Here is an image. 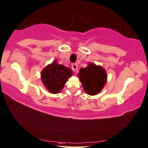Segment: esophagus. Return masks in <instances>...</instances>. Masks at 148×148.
Wrapping results in <instances>:
<instances>
[{
	"mask_svg": "<svg viewBox=\"0 0 148 148\" xmlns=\"http://www.w3.org/2000/svg\"><path fill=\"white\" fill-rule=\"evenodd\" d=\"M72 69H73L74 71H76V70L77 69V64H76V63H74V64H72Z\"/></svg>",
	"mask_w": 148,
	"mask_h": 148,
	"instance_id": "esophagus-1",
	"label": "esophagus"
}]
</instances>
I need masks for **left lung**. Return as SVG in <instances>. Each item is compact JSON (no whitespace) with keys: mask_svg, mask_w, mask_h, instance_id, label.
Instances as JSON below:
<instances>
[{"mask_svg":"<svg viewBox=\"0 0 148 148\" xmlns=\"http://www.w3.org/2000/svg\"><path fill=\"white\" fill-rule=\"evenodd\" d=\"M85 92L96 95L103 88L107 82V73L100 65L90 63L85 68L79 69L77 74Z\"/></svg>","mask_w":148,"mask_h":148,"instance_id":"1","label":"left lung"}]
</instances>
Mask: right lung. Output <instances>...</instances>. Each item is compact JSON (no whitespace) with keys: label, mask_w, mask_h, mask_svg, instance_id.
<instances>
[{"label":"right lung","mask_w":148,"mask_h":148,"mask_svg":"<svg viewBox=\"0 0 148 148\" xmlns=\"http://www.w3.org/2000/svg\"><path fill=\"white\" fill-rule=\"evenodd\" d=\"M72 75V71L57 61L48 65L41 73V81L50 93L58 94L63 89L66 82Z\"/></svg>","instance_id":"add662e5"}]
</instances>
